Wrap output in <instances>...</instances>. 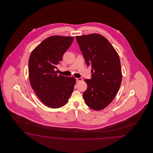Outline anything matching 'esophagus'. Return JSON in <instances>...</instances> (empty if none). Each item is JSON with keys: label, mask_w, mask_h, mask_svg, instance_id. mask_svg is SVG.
Here are the masks:
<instances>
[{"label": "esophagus", "mask_w": 153, "mask_h": 153, "mask_svg": "<svg viewBox=\"0 0 153 153\" xmlns=\"http://www.w3.org/2000/svg\"><path fill=\"white\" fill-rule=\"evenodd\" d=\"M82 79H81V78H77V79H76V82H78L79 81H82Z\"/></svg>", "instance_id": "obj_1"}]
</instances>
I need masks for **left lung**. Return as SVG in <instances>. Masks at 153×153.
Returning a JSON list of instances; mask_svg holds the SVG:
<instances>
[{"instance_id": "8db88e82", "label": "left lung", "mask_w": 153, "mask_h": 153, "mask_svg": "<svg viewBox=\"0 0 153 153\" xmlns=\"http://www.w3.org/2000/svg\"><path fill=\"white\" fill-rule=\"evenodd\" d=\"M76 40L87 66L91 67V78L83 93L86 105L102 110L114 99L120 88L122 71L120 57L105 37L100 34L77 36Z\"/></svg>"}]
</instances>
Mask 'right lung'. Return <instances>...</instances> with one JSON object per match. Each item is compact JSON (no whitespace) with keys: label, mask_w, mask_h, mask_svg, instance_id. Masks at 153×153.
Listing matches in <instances>:
<instances>
[{"label":"right lung","mask_w":153,"mask_h":153,"mask_svg":"<svg viewBox=\"0 0 153 153\" xmlns=\"http://www.w3.org/2000/svg\"><path fill=\"white\" fill-rule=\"evenodd\" d=\"M74 38L62 36L48 37L30 56L28 75L31 86L42 102L49 108L64 106L74 90L76 79L58 74L56 71Z\"/></svg>","instance_id":"right-lung-1"}]
</instances>
